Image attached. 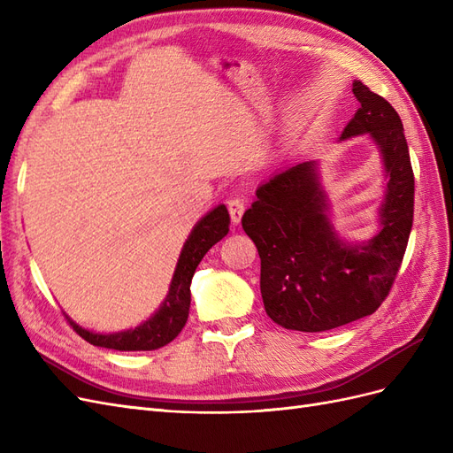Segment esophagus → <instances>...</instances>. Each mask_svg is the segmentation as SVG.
<instances>
[{"mask_svg": "<svg viewBox=\"0 0 453 453\" xmlns=\"http://www.w3.org/2000/svg\"><path fill=\"white\" fill-rule=\"evenodd\" d=\"M226 205H228V211H230L232 223L238 225V223L242 221V215H243V211H245V202H243V198H240V196L230 198V200L226 202Z\"/></svg>", "mask_w": 453, "mask_h": 453, "instance_id": "34e87169", "label": "esophagus"}]
</instances>
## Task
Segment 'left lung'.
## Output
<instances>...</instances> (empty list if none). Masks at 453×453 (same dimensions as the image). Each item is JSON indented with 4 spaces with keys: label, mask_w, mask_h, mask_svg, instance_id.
<instances>
[{
    "label": "left lung",
    "mask_w": 453,
    "mask_h": 453,
    "mask_svg": "<svg viewBox=\"0 0 453 453\" xmlns=\"http://www.w3.org/2000/svg\"><path fill=\"white\" fill-rule=\"evenodd\" d=\"M361 107L340 140L368 134L380 149L388 188L380 232L363 243L340 240L328 221L318 162L280 170L257 188L242 226L260 257V295L285 328L323 333L374 313L391 291L414 221V172L399 113L361 81Z\"/></svg>",
    "instance_id": "left-lung-1"
}]
</instances>
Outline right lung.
I'll return each instance as SVG.
<instances>
[{"label":"right lung","mask_w":453,"mask_h":453,"mask_svg":"<svg viewBox=\"0 0 453 453\" xmlns=\"http://www.w3.org/2000/svg\"><path fill=\"white\" fill-rule=\"evenodd\" d=\"M228 225L230 215L223 203L200 219L183 245L170 283V291L164 298L162 306L140 326L130 328V331L100 334L79 326L65 315L73 331L92 346L117 351H150L170 344L187 323L190 308V281H193L195 270L203 255L228 234Z\"/></svg>","instance_id":"right-lung-1"}]
</instances>
